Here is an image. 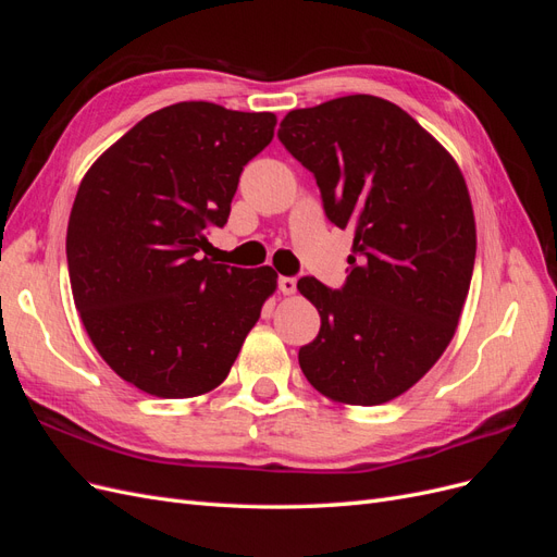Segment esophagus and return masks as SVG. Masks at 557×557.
I'll use <instances>...</instances> for the list:
<instances>
[{
	"mask_svg": "<svg viewBox=\"0 0 557 557\" xmlns=\"http://www.w3.org/2000/svg\"><path fill=\"white\" fill-rule=\"evenodd\" d=\"M278 290L283 295H293L297 290V278L295 276H278Z\"/></svg>",
	"mask_w": 557,
	"mask_h": 557,
	"instance_id": "obj_1",
	"label": "esophagus"
}]
</instances>
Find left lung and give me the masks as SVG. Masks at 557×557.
Instances as JSON below:
<instances>
[{"label": "left lung", "mask_w": 557, "mask_h": 557, "mask_svg": "<svg viewBox=\"0 0 557 557\" xmlns=\"http://www.w3.org/2000/svg\"><path fill=\"white\" fill-rule=\"evenodd\" d=\"M278 139L313 174L327 221L352 230L339 290L301 276L320 313L299 367L318 393L374 407L423 379L465 307L476 225L458 164L397 104L372 95L295 109Z\"/></svg>", "instance_id": "1"}]
</instances>
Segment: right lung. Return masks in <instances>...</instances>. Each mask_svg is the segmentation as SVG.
Listing matches in <instances>:
<instances>
[{
  "label": "right lung",
  "instance_id": "1",
  "mask_svg": "<svg viewBox=\"0 0 557 557\" xmlns=\"http://www.w3.org/2000/svg\"><path fill=\"white\" fill-rule=\"evenodd\" d=\"M274 113L181 102L146 115L83 176L66 227L76 309L113 372L156 397H195L230 374L272 267L201 258L230 218Z\"/></svg>",
  "mask_w": 557,
  "mask_h": 557
}]
</instances>
